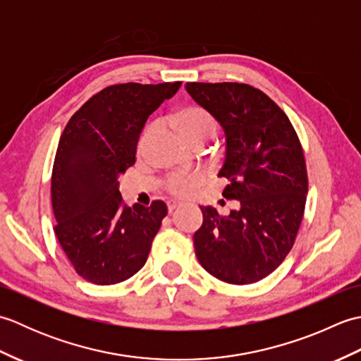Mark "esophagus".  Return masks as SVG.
I'll return each mask as SVG.
<instances>
[{
    "instance_id": "34e87169",
    "label": "esophagus",
    "mask_w": 361,
    "mask_h": 361,
    "mask_svg": "<svg viewBox=\"0 0 361 361\" xmlns=\"http://www.w3.org/2000/svg\"><path fill=\"white\" fill-rule=\"evenodd\" d=\"M180 206H181L180 202H169L167 203V209H169V212H173L175 209H178Z\"/></svg>"
}]
</instances>
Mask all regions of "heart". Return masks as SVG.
I'll list each match as a JSON object with an SVG mask.
<instances>
[{"label":"heart","mask_w":361,"mask_h":361,"mask_svg":"<svg viewBox=\"0 0 361 361\" xmlns=\"http://www.w3.org/2000/svg\"><path fill=\"white\" fill-rule=\"evenodd\" d=\"M171 122L178 128L181 136L190 144H202L208 141L216 133V119L212 114L200 105H185L172 113ZM155 132V126H147L137 141V152L144 153L145 145ZM204 181L202 172H175L167 175L163 181V188L173 197H188Z\"/></svg>","instance_id":"1"}]
</instances>
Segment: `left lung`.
<instances>
[{"label": "left lung", "mask_w": 361, "mask_h": 361, "mask_svg": "<svg viewBox=\"0 0 361 361\" xmlns=\"http://www.w3.org/2000/svg\"><path fill=\"white\" fill-rule=\"evenodd\" d=\"M185 87L225 130L219 176L229 180L224 197L242 204L229 216L202 206L203 225L194 234L197 259L224 282H257L282 264L301 226L309 190L301 141L287 114L264 91L237 82Z\"/></svg>", "instance_id": "left-lung-1"}]
</instances>
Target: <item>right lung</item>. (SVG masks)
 Returning <instances> with one entry per match:
<instances>
[{"mask_svg": "<svg viewBox=\"0 0 361 361\" xmlns=\"http://www.w3.org/2000/svg\"><path fill=\"white\" fill-rule=\"evenodd\" d=\"M180 87L181 82L106 87L73 114L60 136L51 176L54 233L74 270L96 286L140 271L167 216L161 200L128 208L118 178L135 164L145 121Z\"/></svg>", "mask_w": 361, "mask_h": 361, "instance_id": "obj_1", "label": "right lung"}]
</instances>
